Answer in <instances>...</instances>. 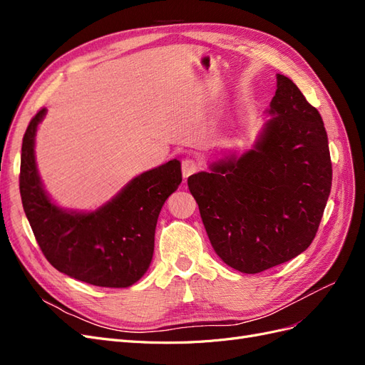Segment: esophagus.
I'll list each match as a JSON object with an SVG mask.
<instances>
[{
	"label": "esophagus",
	"instance_id": "1",
	"mask_svg": "<svg viewBox=\"0 0 365 365\" xmlns=\"http://www.w3.org/2000/svg\"><path fill=\"white\" fill-rule=\"evenodd\" d=\"M181 168H182V176H184V178H189L190 175L197 172V169H200V165H197V163L195 160H192V158H184Z\"/></svg>",
	"mask_w": 365,
	"mask_h": 365
}]
</instances>
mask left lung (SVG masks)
<instances>
[{
	"instance_id": "obj_1",
	"label": "left lung",
	"mask_w": 365,
	"mask_h": 365,
	"mask_svg": "<svg viewBox=\"0 0 365 365\" xmlns=\"http://www.w3.org/2000/svg\"><path fill=\"white\" fill-rule=\"evenodd\" d=\"M269 114L256 149L187 180L217 256L247 274L277 267L312 244L332 187L323 118L283 74Z\"/></svg>"
}]
</instances>
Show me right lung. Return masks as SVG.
I'll use <instances>...</instances> for the list:
<instances>
[{
    "mask_svg": "<svg viewBox=\"0 0 365 365\" xmlns=\"http://www.w3.org/2000/svg\"><path fill=\"white\" fill-rule=\"evenodd\" d=\"M46 114L30 120L21 149L19 193L46 259L68 277L102 288H128L149 268L155 227L165 200L182 181L172 160L132 180L94 213H68L51 204L35 164V132Z\"/></svg>",
    "mask_w": 365,
    "mask_h": 365,
    "instance_id": "obj_1",
    "label": "right lung"
}]
</instances>
